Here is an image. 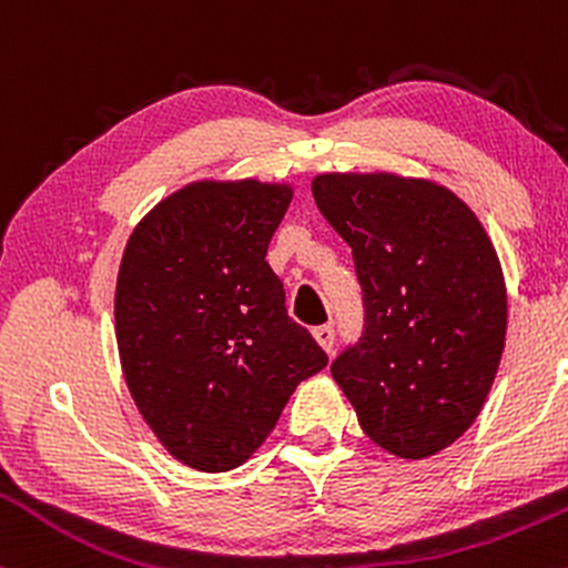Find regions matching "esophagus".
<instances>
[{
  "instance_id": "1",
  "label": "esophagus",
  "mask_w": 568,
  "mask_h": 568,
  "mask_svg": "<svg viewBox=\"0 0 568 568\" xmlns=\"http://www.w3.org/2000/svg\"><path fill=\"white\" fill-rule=\"evenodd\" d=\"M312 334H315V342L321 344V347H323L325 352H331V349H334V338H336V331H334V325H331V323H325V325H317V328L312 331Z\"/></svg>"
}]
</instances>
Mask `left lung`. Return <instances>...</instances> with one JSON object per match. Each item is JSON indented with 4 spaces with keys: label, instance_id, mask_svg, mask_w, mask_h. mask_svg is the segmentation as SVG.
Masks as SVG:
<instances>
[{
    "label": "left lung",
    "instance_id": "obj_1",
    "mask_svg": "<svg viewBox=\"0 0 568 568\" xmlns=\"http://www.w3.org/2000/svg\"><path fill=\"white\" fill-rule=\"evenodd\" d=\"M317 207L347 240L363 336L331 363L363 433L400 459L443 452L497 376L507 291L491 240L446 186L393 173H323Z\"/></svg>",
    "mask_w": 568,
    "mask_h": 568
}]
</instances>
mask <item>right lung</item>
Here are the masks:
<instances>
[{
  "label": "right lung",
  "instance_id": "right-lung-1",
  "mask_svg": "<svg viewBox=\"0 0 568 568\" xmlns=\"http://www.w3.org/2000/svg\"><path fill=\"white\" fill-rule=\"evenodd\" d=\"M291 197L256 179L194 181L154 205L122 253V374L143 422L194 470L243 465L298 382L328 366L266 264Z\"/></svg>",
  "mask_w": 568,
  "mask_h": 568
}]
</instances>
